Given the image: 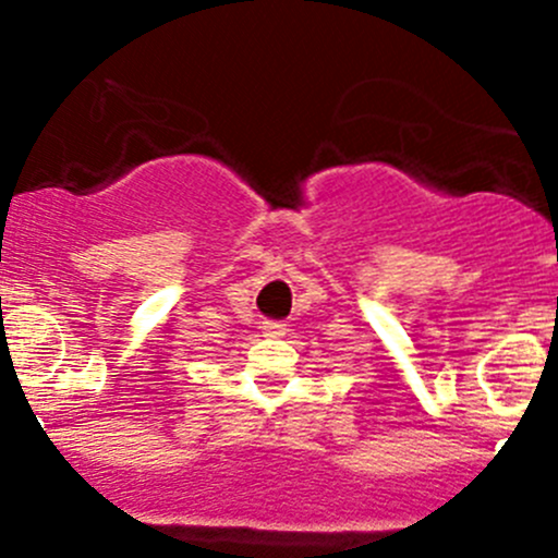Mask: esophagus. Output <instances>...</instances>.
<instances>
[{
  "mask_svg": "<svg viewBox=\"0 0 558 558\" xmlns=\"http://www.w3.org/2000/svg\"><path fill=\"white\" fill-rule=\"evenodd\" d=\"M262 329L267 331V335H283L286 324H280V320H264V326H262Z\"/></svg>",
  "mask_w": 558,
  "mask_h": 558,
  "instance_id": "obj_1",
  "label": "esophagus"
}]
</instances>
